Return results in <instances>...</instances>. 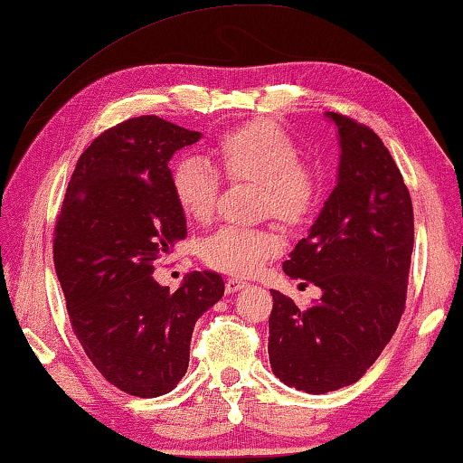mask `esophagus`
<instances>
[{
	"mask_svg": "<svg viewBox=\"0 0 463 463\" xmlns=\"http://www.w3.org/2000/svg\"><path fill=\"white\" fill-rule=\"evenodd\" d=\"M247 286V282L243 280V278H237V276H232V278H229V280H226V292H237V290H241V288H245Z\"/></svg>",
	"mask_w": 463,
	"mask_h": 463,
	"instance_id": "esophagus-1",
	"label": "esophagus"
}]
</instances>
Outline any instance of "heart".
Here are the masks:
<instances>
[{"mask_svg": "<svg viewBox=\"0 0 463 463\" xmlns=\"http://www.w3.org/2000/svg\"><path fill=\"white\" fill-rule=\"evenodd\" d=\"M220 173L232 183L258 185V214L284 224L305 222L317 202V177L300 163V150L286 129L255 119L226 131L212 148ZM171 189L179 210L195 224L210 222L220 194V177L205 160L183 156L171 166ZM282 249L271 226L220 229L200 247L203 263L237 276H251Z\"/></svg>", "mask_w": 463, "mask_h": 463, "instance_id": "b5f03b06", "label": "heart"}]
</instances>
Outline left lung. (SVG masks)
<instances>
[{
  "label": "left lung",
  "instance_id": "1",
  "mask_svg": "<svg viewBox=\"0 0 463 463\" xmlns=\"http://www.w3.org/2000/svg\"><path fill=\"white\" fill-rule=\"evenodd\" d=\"M340 139L337 185L284 271L321 288L307 309L271 290L274 375L307 393L356 383L392 340L406 305L414 212L390 150L371 128L326 113Z\"/></svg>",
  "mask_w": 463,
  "mask_h": 463
}]
</instances>
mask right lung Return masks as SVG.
Wrapping results in <instances>:
<instances>
[{
    "label": "right lung",
    "mask_w": 463,
    "mask_h": 463,
    "mask_svg": "<svg viewBox=\"0 0 463 463\" xmlns=\"http://www.w3.org/2000/svg\"><path fill=\"white\" fill-rule=\"evenodd\" d=\"M200 137L156 115L107 129L80 156L55 224L73 334L100 375L137 398L177 387L195 321L224 295L216 271H192L175 292L152 276L187 237L168 160Z\"/></svg>",
    "instance_id": "obj_1"
}]
</instances>
